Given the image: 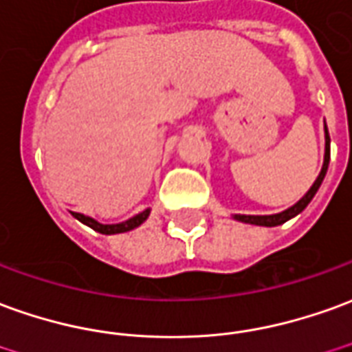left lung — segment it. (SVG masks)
Wrapping results in <instances>:
<instances>
[{
  "instance_id": "8db88e82",
  "label": "left lung",
  "mask_w": 352,
  "mask_h": 352,
  "mask_svg": "<svg viewBox=\"0 0 352 352\" xmlns=\"http://www.w3.org/2000/svg\"><path fill=\"white\" fill-rule=\"evenodd\" d=\"M328 164H330V135H328V127H326V154H324V164H322V169L318 177H316V181L309 188V192L305 194L303 198L297 201V204H294L292 208L280 211V213H274V215H234V219L236 221H242V223H250V225H259V227H278V225L286 223L292 217H296V215H299L309 206V201L313 200L316 190L320 188L322 181L326 177V171H328Z\"/></svg>"
}]
</instances>
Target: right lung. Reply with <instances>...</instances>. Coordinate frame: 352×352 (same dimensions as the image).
I'll use <instances>...</instances> for the list:
<instances>
[{
  "label": "right lung",
  "instance_id": "add662e5",
  "mask_svg": "<svg viewBox=\"0 0 352 352\" xmlns=\"http://www.w3.org/2000/svg\"><path fill=\"white\" fill-rule=\"evenodd\" d=\"M72 215L78 219V221H82L83 225H87V227H91L93 230H97V232H100V234H120V232H127V230H133V228H137L139 225H142V223L148 219V215H151V210L141 211L139 215L127 219V221H124V223H116V225H102V223L95 221L93 217L83 215V213H74L72 211Z\"/></svg>",
  "mask_w": 352,
  "mask_h": 352
}]
</instances>
